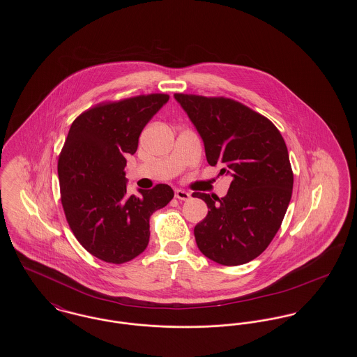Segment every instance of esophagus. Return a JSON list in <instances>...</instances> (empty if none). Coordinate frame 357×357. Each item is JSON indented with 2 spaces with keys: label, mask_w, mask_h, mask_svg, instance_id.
I'll list each match as a JSON object with an SVG mask.
<instances>
[{
  "label": "esophagus",
  "mask_w": 357,
  "mask_h": 357,
  "mask_svg": "<svg viewBox=\"0 0 357 357\" xmlns=\"http://www.w3.org/2000/svg\"><path fill=\"white\" fill-rule=\"evenodd\" d=\"M175 198L179 199V201H188L191 198V195H190V192H187L185 190L176 188L175 190Z\"/></svg>",
  "instance_id": "1"
}]
</instances>
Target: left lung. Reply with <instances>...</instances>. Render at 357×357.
I'll use <instances>...</instances> for the list:
<instances>
[{"label":"left lung","mask_w":357,"mask_h":357,"mask_svg":"<svg viewBox=\"0 0 357 357\" xmlns=\"http://www.w3.org/2000/svg\"><path fill=\"white\" fill-rule=\"evenodd\" d=\"M204 143L210 166L231 174L226 197L194 192L208 207L194 229L202 255L234 266L261 255L277 234L293 188L285 140L271 120L242 102L175 93Z\"/></svg>","instance_id":"8db88e82"}]
</instances>
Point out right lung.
Returning <instances> with one entry per match:
<instances>
[{
	"label": "right lung",
	"mask_w": 357,
	"mask_h": 357,
	"mask_svg": "<svg viewBox=\"0 0 357 357\" xmlns=\"http://www.w3.org/2000/svg\"><path fill=\"white\" fill-rule=\"evenodd\" d=\"M170 99L150 93L102 102L73 120L59 155L61 204L73 236L88 253L124 264L143 253L150 217L174 198L169 185L127 192L126 155H134L144 126Z\"/></svg>",
	"instance_id": "obj_1"
}]
</instances>
